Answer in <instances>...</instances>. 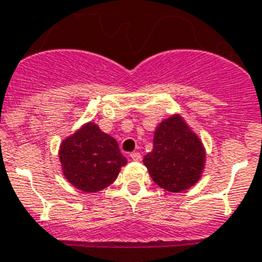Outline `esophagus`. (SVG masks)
Here are the masks:
<instances>
[{
    "instance_id": "esophagus-1",
    "label": "esophagus",
    "mask_w": 262,
    "mask_h": 262,
    "mask_svg": "<svg viewBox=\"0 0 262 262\" xmlns=\"http://www.w3.org/2000/svg\"><path fill=\"white\" fill-rule=\"evenodd\" d=\"M130 158L133 160H136V162H139V160H141V154L140 152H132Z\"/></svg>"
}]
</instances>
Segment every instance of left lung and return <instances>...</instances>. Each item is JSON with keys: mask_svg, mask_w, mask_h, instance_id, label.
Wrapping results in <instances>:
<instances>
[{"mask_svg": "<svg viewBox=\"0 0 262 262\" xmlns=\"http://www.w3.org/2000/svg\"><path fill=\"white\" fill-rule=\"evenodd\" d=\"M144 164L156 185L171 193L191 187L201 177L205 152L200 139L178 115L160 123L154 136V149Z\"/></svg>", "mask_w": 262, "mask_h": 262, "instance_id": "8db88e82", "label": "left lung"}]
</instances>
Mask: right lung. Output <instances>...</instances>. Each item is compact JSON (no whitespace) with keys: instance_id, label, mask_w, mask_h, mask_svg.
<instances>
[{"instance_id":"1","label":"right lung","mask_w":262,"mask_h":262,"mask_svg":"<svg viewBox=\"0 0 262 262\" xmlns=\"http://www.w3.org/2000/svg\"><path fill=\"white\" fill-rule=\"evenodd\" d=\"M59 160L68 181L87 193L111 185L127 163L117 141L92 122L85 123L61 144Z\"/></svg>"}]
</instances>
